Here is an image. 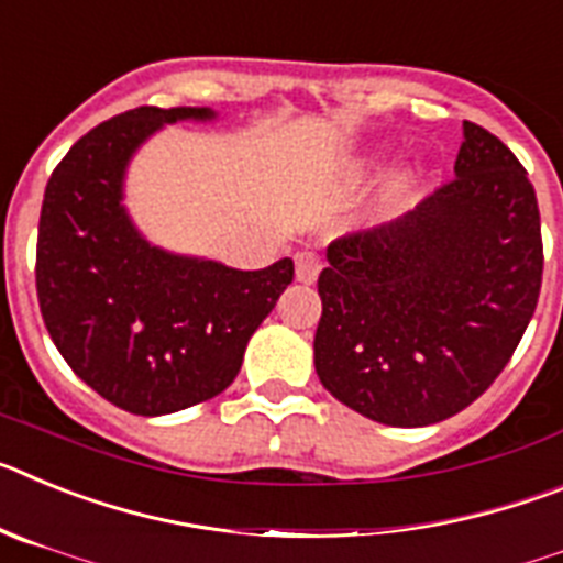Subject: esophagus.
<instances>
[{
	"label": "esophagus",
	"mask_w": 563,
	"mask_h": 563,
	"mask_svg": "<svg viewBox=\"0 0 563 563\" xmlns=\"http://www.w3.org/2000/svg\"><path fill=\"white\" fill-rule=\"evenodd\" d=\"M321 273V258L312 251H298L296 253V278L305 282V285H312Z\"/></svg>",
	"instance_id": "obj_1"
}]
</instances>
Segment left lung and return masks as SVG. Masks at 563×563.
Here are the masks:
<instances>
[{
  "instance_id": "left-lung-1",
  "label": "left lung",
  "mask_w": 563,
  "mask_h": 563,
  "mask_svg": "<svg viewBox=\"0 0 563 563\" xmlns=\"http://www.w3.org/2000/svg\"><path fill=\"white\" fill-rule=\"evenodd\" d=\"M456 177L415 211L327 247L316 372L375 422L460 415L499 377L541 292L536 188L505 143L465 121Z\"/></svg>"
}]
</instances>
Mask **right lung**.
Listing matches in <instances>:
<instances>
[{
	"instance_id": "obj_1",
	"label": "right lung",
	"mask_w": 563,
	"mask_h": 563,
	"mask_svg": "<svg viewBox=\"0 0 563 563\" xmlns=\"http://www.w3.org/2000/svg\"><path fill=\"white\" fill-rule=\"evenodd\" d=\"M211 109L137 107L89 129L53 168L36 242L44 327L69 369L103 400L157 417L225 391L256 327L292 282L172 256L141 239L121 206L129 157L154 129Z\"/></svg>"
}]
</instances>
